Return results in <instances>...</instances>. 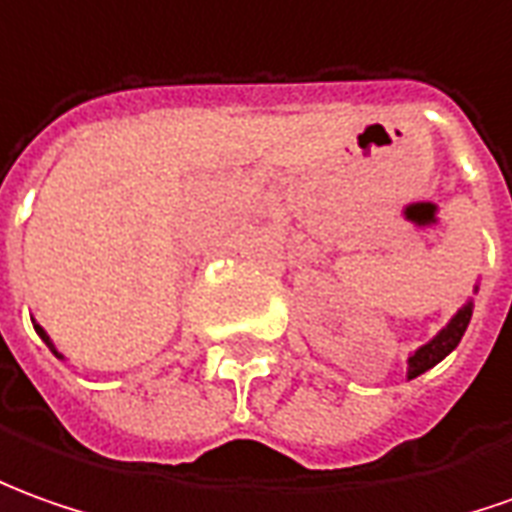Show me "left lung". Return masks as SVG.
I'll return each instance as SVG.
<instances>
[{"label": "left lung", "instance_id": "1", "mask_svg": "<svg viewBox=\"0 0 512 512\" xmlns=\"http://www.w3.org/2000/svg\"><path fill=\"white\" fill-rule=\"evenodd\" d=\"M468 322H471V302L462 305L460 311H457V316L448 322V328L440 330V336H434L429 344H423V347L417 350L415 356H409V378H417L420 373L431 370L437 361H443V358L460 344L462 333L468 328Z\"/></svg>", "mask_w": 512, "mask_h": 512}]
</instances>
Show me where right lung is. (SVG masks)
Returning <instances> with one entry per match:
<instances>
[{
    "label": "right lung",
    "instance_id": "obj_1",
    "mask_svg": "<svg viewBox=\"0 0 512 512\" xmlns=\"http://www.w3.org/2000/svg\"><path fill=\"white\" fill-rule=\"evenodd\" d=\"M36 330H38V336H41V339H44V342L50 344V350H52V353H55V356L61 358V353H58V350H55V347H52V342H50V336H47V333H44V330L38 328V325H36Z\"/></svg>",
    "mask_w": 512,
    "mask_h": 512
}]
</instances>
